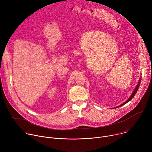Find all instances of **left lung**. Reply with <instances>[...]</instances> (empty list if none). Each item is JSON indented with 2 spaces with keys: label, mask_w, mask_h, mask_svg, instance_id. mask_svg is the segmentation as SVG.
Here are the masks:
<instances>
[{
  "label": "left lung",
  "mask_w": 152,
  "mask_h": 152,
  "mask_svg": "<svg viewBox=\"0 0 152 152\" xmlns=\"http://www.w3.org/2000/svg\"><path fill=\"white\" fill-rule=\"evenodd\" d=\"M141 78H140V80H139V81H138V85H137V86H136V88H135V89H134V91H133V92H132V95H130V96L129 97V98L126 101V102H125L124 103H123L122 104H121V105H120L119 106H117V107H115V108H117V107H121V106H123V105H124L125 104H126L127 103H128L129 102H130V101L133 98V96H134V95L136 94V93L137 92V91H138V88H139V87H140V83H141Z\"/></svg>",
  "instance_id": "obj_1"
}]
</instances>
